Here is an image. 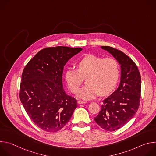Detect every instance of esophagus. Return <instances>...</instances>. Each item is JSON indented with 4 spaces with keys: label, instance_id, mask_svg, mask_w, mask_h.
<instances>
[{
    "label": "esophagus",
    "instance_id": "1",
    "mask_svg": "<svg viewBox=\"0 0 156 156\" xmlns=\"http://www.w3.org/2000/svg\"><path fill=\"white\" fill-rule=\"evenodd\" d=\"M85 103H86V101H81V100L78 101V104H85Z\"/></svg>",
    "mask_w": 156,
    "mask_h": 156
}]
</instances>
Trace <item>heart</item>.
Segmentation results:
<instances>
[{"label":"heart","mask_w":156,"mask_h":156,"mask_svg":"<svg viewBox=\"0 0 156 156\" xmlns=\"http://www.w3.org/2000/svg\"><path fill=\"white\" fill-rule=\"evenodd\" d=\"M77 66L78 69L66 72L65 80L70 91L76 93L87 78V84L79 91V98L90 100L100 94L107 95L114 90L120 72L115 59L88 55L78 62Z\"/></svg>","instance_id":"heart-1"}]
</instances>
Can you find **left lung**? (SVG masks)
I'll list each match as a JSON object with an SVG mask.
<instances>
[{"label": "left lung", "mask_w": 156, "mask_h": 156, "mask_svg": "<svg viewBox=\"0 0 156 156\" xmlns=\"http://www.w3.org/2000/svg\"><path fill=\"white\" fill-rule=\"evenodd\" d=\"M101 48L112 54L121 67L118 88L102 101L101 111L94 118L102 128L113 131L126 124L137 112L140 103L141 75L135 63L123 52L109 46Z\"/></svg>", "instance_id": "obj_1"}]
</instances>
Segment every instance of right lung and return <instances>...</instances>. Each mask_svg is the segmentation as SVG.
I'll return each mask as SVG.
<instances>
[{
    "label": "right lung",
    "instance_id": "right-lung-1",
    "mask_svg": "<svg viewBox=\"0 0 156 156\" xmlns=\"http://www.w3.org/2000/svg\"><path fill=\"white\" fill-rule=\"evenodd\" d=\"M82 48H46L25 66L21 75L20 99L34 124L41 129L56 132L64 127L77 107L76 100L63 88L64 65Z\"/></svg>",
    "mask_w": 156,
    "mask_h": 156
}]
</instances>
